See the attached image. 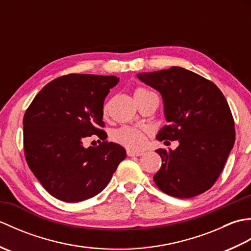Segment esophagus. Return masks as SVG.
Wrapping results in <instances>:
<instances>
[{
	"instance_id": "1",
	"label": "esophagus",
	"mask_w": 251,
	"mask_h": 251,
	"mask_svg": "<svg viewBox=\"0 0 251 251\" xmlns=\"http://www.w3.org/2000/svg\"><path fill=\"white\" fill-rule=\"evenodd\" d=\"M127 155L128 156H140L142 155V152L140 151H134V150H127Z\"/></svg>"
}]
</instances>
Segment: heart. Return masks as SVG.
Masks as SVG:
<instances>
[{
    "mask_svg": "<svg viewBox=\"0 0 251 251\" xmlns=\"http://www.w3.org/2000/svg\"><path fill=\"white\" fill-rule=\"evenodd\" d=\"M152 92L143 87H138L135 90V96L151 94ZM103 111H106V105H104ZM114 140L120 142L121 145L125 146L132 150H138L146 145V136L140 129L132 128V127H122V128L114 131Z\"/></svg>",
    "mask_w": 251,
    "mask_h": 251,
    "instance_id": "heart-1",
    "label": "heart"
}]
</instances>
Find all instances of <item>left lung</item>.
<instances>
[{
    "label": "left lung",
    "mask_w": 251,
    "mask_h": 251,
    "mask_svg": "<svg viewBox=\"0 0 251 251\" xmlns=\"http://www.w3.org/2000/svg\"><path fill=\"white\" fill-rule=\"evenodd\" d=\"M137 77L163 97L168 125L158 131L157 140L179 142L174 151L156 150L162 167L154 175V182L178 199L204 193L220 176L235 141L226 97L209 79L180 67L143 72Z\"/></svg>",
    "instance_id": "obj_1"
}]
</instances>
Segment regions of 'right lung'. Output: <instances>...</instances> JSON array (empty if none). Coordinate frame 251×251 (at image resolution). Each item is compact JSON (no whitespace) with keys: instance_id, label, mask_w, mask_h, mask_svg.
I'll return each instance as SVG.
<instances>
[{"instance_id":"1","label":"right lung","mask_w":251,"mask_h":251,"mask_svg":"<svg viewBox=\"0 0 251 251\" xmlns=\"http://www.w3.org/2000/svg\"><path fill=\"white\" fill-rule=\"evenodd\" d=\"M120 78L68 74L35 96L24 116L25 156L32 173L56 199L77 202L99 194L126 157L122 146L105 141L103 101ZM103 142L85 148L86 137Z\"/></svg>"}]
</instances>
